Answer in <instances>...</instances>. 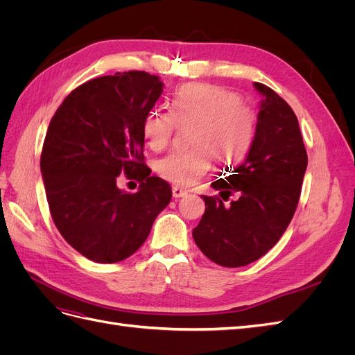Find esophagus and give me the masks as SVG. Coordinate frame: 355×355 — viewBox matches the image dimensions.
I'll return each mask as SVG.
<instances>
[{
	"instance_id": "obj_1",
	"label": "esophagus",
	"mask_w": 355,
	"mask_h": 355,
	"mask_svg": "<svg viewBox=\"0 0 355 355\" xmlns=\"http://www.w3.org/2000/svg\"><path fill=\"white\" fill-rule=\"evenodd\" d=\"M171 194H173L175 198H180V197L187 196V191L179 188V187H173V188H171Z\"/></svg>"
}]
</instances>
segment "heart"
<instances>
[{
  "label": "heart",
  "mask_w": 355,
  "mask_h": 355,
  "mask_svg": "<svg viewBox=\"0 0 355 355\" xmlns=\"http://www.w3.org/2000/svg\"><path fill=\"white\" fill-rule=\"evenodd\" d=\"M176 124L194 125L187 153L158 159L157 171L164 180L191 187L207 173L211 159L223 167L239 164L254 141L257 114L234 92L206 83L185 84L171 102V114L154 110L142 124L146 145L161 151L173 137Z\"/></svg>",
  "instance_id": "obj_1"
}]
</instances>
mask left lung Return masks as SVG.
<instances>
[{
    "mask_svg": "<svg viewBox=\"0 0 355 355\" xmlns=\"http://www.w3.org/2000/svg\"><path fill=\"white\" fill-rule=\"evenodd\" d=\"M254 89L263 99L250 151L231 171L235 175L223 173L211 184L225 201L235 198L225 206L216 196H202L206 211L192 231L198 249L227 268L257 261L282 239L297 207L308 164L293 110L265 84L254 83Z\"/></svg>",
    "mask_w": 355,
    "mask_h": 355,
    "instance_id": "left-lung-1",
    "label": "left lung"
}]
</instances>
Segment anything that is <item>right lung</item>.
Segmentation results:
<instances>
[{
	"label": "right lung",
	"mask_w": 355,
	"mask_h": 355,
	"mask_svg": "<svg viewBox=\"0 0 355 355\" xmlns=\"http://www.w3.org/2000/svg\"><path fill=\"white\" fill-rule=\"evenodd\" d=\"M163 87L145 71L105 75L72 90L51 118L40 163L51 218L93 262L132 256L171 200L144 163L142 124ZM121 174L141 182L135 195L116 187Z\"/></svg>",
	"instance_id": "obj_1"
}]
</instances>
